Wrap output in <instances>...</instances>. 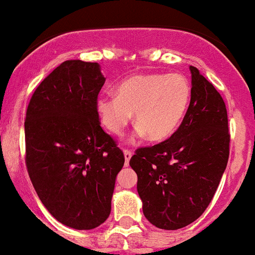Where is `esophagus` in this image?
<instances>
[{
	"mask_svg": "<svg viewBox=\"0 0 255 255\" xmlns=\"http://www.w3.org/2000/svg\"><path fill=\"white\" fill-rule=\"evenodd\" d=\"M123 154H124V162H126V166H128V163H129V159H131V157H132V151L124 150Z\"/></svg>",
	"mask_w": 255,
	"mask_h": 255,
	"instance_id": "esophagus-1",
	"label": "esophagus"
}]
</instances>
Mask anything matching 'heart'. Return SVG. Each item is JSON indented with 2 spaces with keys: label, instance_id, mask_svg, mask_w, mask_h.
Instances as JSON below:
<instances>
[{
  "label": "heart",
  "instance_id": "obj_1",
  "mask_svg": "<svg viewBox=\"0 0 255 255\" xmlns=\"http://www.w3.org/2000/svg\"><path fill=\"white\" fill-rule=\"evenodd\" d=\"M117 96H101L96 110L104 127L119 134L134 113L138 133L163 141L180 126L190 101V85L180 74H140L117 87Z\"/></svg>",
  "mask_w": 255,
  "mask_h": 255
}]
</instances>
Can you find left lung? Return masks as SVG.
<instances>
[{
	"mask_svg": "<svg viewBox=\"0 0 255 255\" xmlns=\"http://www.w3.org/2000/svg\"><path fill=\"white\" fill-rule=\"evenodd\" d=\"M189 70L190 102L180 127L168 140L137 149L129 160L145 218L160 230H179L202 215L230 155L223 98L196 67Z\"/></svg>",
	"mask_w": 255,
	"mask_h": 255,
	"instance_id": "1",
	"label": "left lung"
}]
</instances>
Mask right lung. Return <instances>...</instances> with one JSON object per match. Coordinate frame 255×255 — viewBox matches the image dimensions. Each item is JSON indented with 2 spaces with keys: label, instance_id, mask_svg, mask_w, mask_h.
<instances>
[{
  "label": "right lung",
  "instance_id": "1",
  "mask_svg": "<svg viewBox=\"0 0 255 255\" xmlns=\"http://www.w3.org/2000/svg\"><path fill=\"white\" fill-rule=\"evenodd\" d=\"M101 66L66 61L45 78L24 122L25 163L46 210L75 230H93L111 211L123 151L100 126Z\"/></svg>",
  "mask_w": 255,
  "mask_h": 255
}]
</instances>
